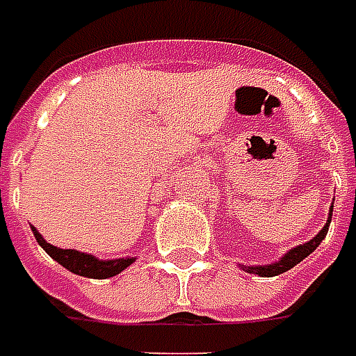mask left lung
<instances>
[{"mask_svg": "<svg viewBox=\"0 0 356 356\" xmlns=\"http://www.w3.org/2000/svg\"><path fill=\"white\" fill-rule=\"evenodd\" d=\"M332 202H334V200H332ZM330 218H332V206L329 208V220H327V224L323 226V230H321L314 238H311L309 242H305V244H298V246L291 248L286 254H282V258H278L276 262H270V264H258V266H246V264H240V268H242L244 273H250V275H258V276H276V275L286 273V270H291V268L296 266L300 260H305V258L309 257L311 252H314V250H316V246L325 240L327 232H329Z\"/></svg>", "mask_w": 356, "mask_h": 356, "instance_id": "8db88e82", "label": "left lung"}]
</instances>
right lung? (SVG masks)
Listing matches in <instances>:
<instances>
[{"mask_svg": "<svg viewBox=\"0 0 356 356\" xmlns=\"http://www.w3.org/2000/svg\"><path fill=\"white\" fill-rule=\"evenodd\" d=\"M31 232L38 240V244L44 248L49 257L56 262H60L63 268H67L70 273L80 276H88V278H110V276L120 275L122 270H126L130 264L136 262L134 257L126 258H112V260H102V258L88 254V252H80V250H72V248H58L54 244H49L47 240L31 226Z\"/></svg>", "mask_w": 356, "mask_h": 356, "instance_id": "right-lung-1", "label": "right lung"}]
</instances>
